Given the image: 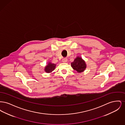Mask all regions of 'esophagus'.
Returning a JSON list of instances; mask_svg holds the SVG:
<instances>
[{"instance_id":"obj_1","label":"esophagus","mask_w":125,"mask_h":125,"mask_svg":"<svg viewBox=\"0 0 125 125\" xmlns=\"http://www.w3.org/2000/svg\"><path fill=\"white\" fill-rule=\"evenodd\" d=\"M67 58H64V59H62V62H64V63H65V62H67Z\"/></svg>"}]
</instances>
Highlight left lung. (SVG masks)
Masks as SVG:
<instances>
[{
  "mask_svg": "<svg viewBox=\"0 0 125 125\" xmlns=\"http://www.w3.org/2000/svg\"><path fill=\"white\" fill-rule=\"evenodd\" d=\"M71 66L78 73H82L86 68V64L85 61L81 57L78 56L74 60L73 62H72Z\"/></svg>",
  "mask_w": 125,
  "mask_h": 125,
  "instance_id": "1",
  "label": "left lung"
}]
</instances>
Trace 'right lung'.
Wrapping results in <instances>:
<instances>
[{
    "label": "right lung",
    "mask_w": 125,
    "mask_h": 125,
    "mask_svg": "<svg viewBox=\"0 0 125 125\" xmlns=\"http://www.w3.org/2000/svg\"><path fill=\"white\" fill-rule=\"evenodd\" d=\"M56 64L49 62L47 65L45 67L44 71L47 73H51L53 71L56 67Z\"/></svg>",
    "instance_id": "add662e5"
}]
</instances>
